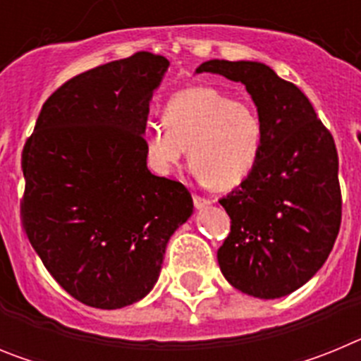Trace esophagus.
Instances as JSON below:
<instances>
[{"label": "esophagus", "mask_w": 361, "mask_h": 361, "mask_svg": "<svg viewBox=\"0 0 361 361\" xmlns=\"http://www.w3.org/2000/svg\"><path fill=\"white\" fill-rule=\"evenodd\" d=\"M193 204H195L197 209H204V208H208L209 204H212V200L204 199V197L200 195H193Z\"/></svg>", "instance_id": "esophagus-1"}]
</instances>
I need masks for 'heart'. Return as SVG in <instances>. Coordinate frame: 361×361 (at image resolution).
<instances>
[{"label": "heart", "instance_id": "heart-1", "mask_svg": "<svg viewBox=\"0 0 361 361\" xmlns=\"http://www.w3.org/2000/svg\"><path fill=\"white\" fill-rule=\"evenodd\" d=\"M164 124L149 126L145 137L148 164L170 175L186 157L206 186L229 191L255 170L264 145V124L257 108L220 88L190 86L170 97Z\"/></svg>", "mask_w": 361, "mask_h": 361}]
</instances>
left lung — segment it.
Returning <instances> with one entry per match:
<instances>
[{"label": "left lung", "instance_id": "8db88e82", "mask_svg": "<svg viewBox=\"0 0 361 361\" xmlns=\"http://www.w3.org/2000/svg\"><path fill=\"white\" fill-rule=\"evenodd\" d=\"M200 72L242 82L264 124L255 170L219 200L231 219L216 251L220 271L245 295L280 298L314 276L340 231L334 139L304 92L264 63L212 59Z\"/></svg>", "mask_w": 361, "mask_h": 361}]
</instances>
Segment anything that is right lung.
I'll return each instance as SVG.
<instances>
[{"label":"right lung","mask_w":361,"mask_h":361,"mask_svg":"<svg viewBox=\"0 0 361 361\" xmlns=\"http://www.w3.org/2000/svg\"><path fill=\"white\" fill-rule=\"evenodd\" d=\"M168 66L137 52L79 73L44 101L23 146L28 240L56 282L90 307L145 298L166 244L193 213L186 186L146 166L149 101Z\"/></svg>","instance_id":"right-lung-1"}]
</instances>
